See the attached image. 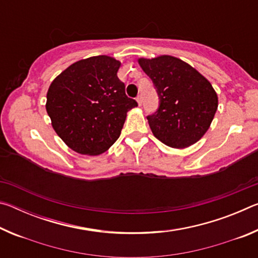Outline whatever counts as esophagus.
I'll use <instances>...</instances> for the list:
<instances>
[{
	"label": "esophagus",
	"instance_id": "34e87169",
	"mask_svg": "<svg viewBox=\"0 0 258 258\" xmlns=\"http://www.w3.org/2000/svg\"><path fill=\"white\" fill-rule=\"evenodd\" d=\"M137 101L139 103V106H141V104H142V97H141V95H139V97L137 98Z\"/></svg>",
	"mask_w": 258,
	"mask_h": 258
}]
</instances>
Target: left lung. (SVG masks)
<instances>
[{
  "mask_svg": "<svg viewBox=\"0 0 258 258\" xmlns=\"http://www.w3.org/2000/svg\"><path fill=\"white\" fill-rule=\"evenodd\" d=\"M138 62L154 82L160 99L158 110L147 117L155 138L175 149L198 142L208 131L218 107L211 82L173 55L139 58Z\"/></svg>",
  "mask_w": 258,
  "mask_h": 258,
  "instance_id": "left-lung-1",
  "label": "left lung"
}]
</instances>
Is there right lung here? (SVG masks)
<instances>
[{"label": "right lung", "mask_w": 258, "mask_h": 258, "mask_svg": "<svg viewBox=\"0 0 258 258\" xmlns=\"http://www.w3.org/2000/svg\"><path fill=\"white\" fill-rule=\"evenodd\" d=\"M120 61L109 55L78 60L59 74L46 93V111L59 138L81 155L98 156L119 138L138 103L117 77Z\"/></svg>", "instance_id": "add662e5"}]
</instances>
